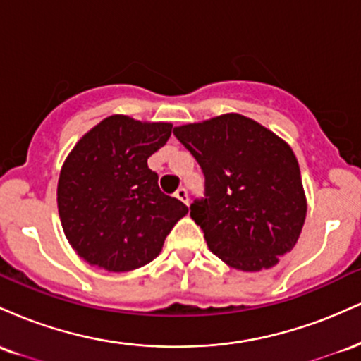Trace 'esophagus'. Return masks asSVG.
Wrapping results in <instances>:
<instances>
[{
	"mask_svg": "<svg viewBox=\"0 0 361 361\" xmlns=\"http://www.w3.org/2000/svg\"><path fill=\"white\" fill-rule=\"evenodd\" d=\"M175 197L178 198V200L183 202V204H188V190H186V188H180V190H176Z\"/></svg>",
	"mask_w": 361,
	"mask_h": 361,
	"instance_id": "esophagus-1",
	"label": "esophagus"
}]
</instances>
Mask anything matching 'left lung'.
<instances>
[{
  "instance_id": "left-lung-1",
  "label": "left lung",
  "mask_w": 361,
  "mask_h": 361,
  "mask_svg": "<svg viewBox=\"0 0 361 361\" xmlns=\"http://www.w3.org/2000/svg\"><path fill=\"white\" fill-rule=\"evenodd\" d=\"M205 176L190 215L209 250L229 267L259 271L292 251L305 221L297 157L285 140L255 120L227 114L175 127Z\"/></svg>"
}]
</instances>
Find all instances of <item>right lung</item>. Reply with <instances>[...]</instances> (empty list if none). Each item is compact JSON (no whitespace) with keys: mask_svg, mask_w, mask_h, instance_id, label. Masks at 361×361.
<instances>
[{"mask_svg":"<svg viewBox=\"0 0 361 361\" xmlns=\"http://www.w3.org/2000/svg\"><path fill=\"white\" fill-rule=\"evenodd\" d=\"M171 123L126 115L102 120L61 169L57 207L66 238L86 263L130 271L152 261L188 212L159 190L149 156L168 142Z\"/></svg>","mask_w":361,"mask_h":361,"instance_id":"1","label":"right lung"}]
</instances>
